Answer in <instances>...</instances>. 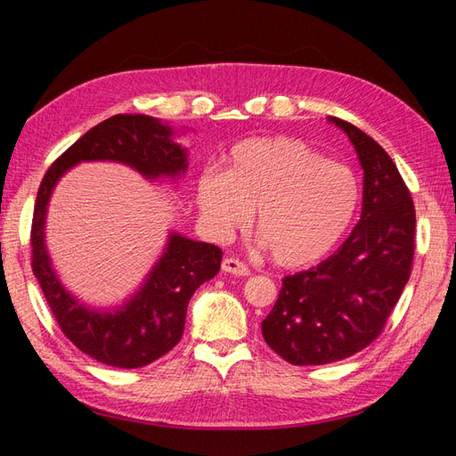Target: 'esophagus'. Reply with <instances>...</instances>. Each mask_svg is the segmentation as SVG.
Returning <instances> with one entry per match:
<instances>
[{
    "label": "esophagus",
    "mask_w": 456,
    "mask_h": 456,
    "mask_svg": "<svg viewBox=\"0 0 456 456\" xmlns=\"http://www.w3.org/2000/svg\"><path fill=\"white\" fill-rule=\"evenodd\" d=\"M221 268L225 270V273H229V274H237V276H248V274H250L248 266H247L245 263H240L239 258H233V256L223 258Z\"/></svg>",
    "instance_id": "34e87169"
}]
</instances>
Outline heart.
Listing matches in <instances>:
<instances>
[{"instance_id":"obj_1","label":"heart","mask_w":456,"mask_h":456,"mask_svg":"<svg viewBox=\"0 0 456 456\" xmlns=\"http://www.w3.org/2000/svg\"><path fill=\"white\" fill-rule=\"evenodd\" d=\"M358 201L354 174L296 137L240 141L227 152L225 170H206L198 180L200 209L213 231L225 235L243 227L256 208V237L286 268L331 253Z\"/></svg>"}]
</instances>
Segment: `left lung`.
<instances>
[{
  "instance_id": "left-lung-1",
  "label": "left lung",
  "mask_w": 456,
  "mask_h": 456,
  "mask_svg": "<svg viewBox=\"0 0 456 456\" xmlns=\"http://www.w3.org/2000/svg\"><path fill=\"white\" fill-rule=\"evenodd\" d=\"M331 121L362 164V213L335 255L284 276L263 322L266 345L296 366L343 361L376 341L408 284L415 253V206L390 154L353 123Z\"/></svg>"
}]
</instances>
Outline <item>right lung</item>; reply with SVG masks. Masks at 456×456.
Segmentation results:
<instances>
[{"label": "right lung", "mask_w": 456, "mask_h": 456, "mask_svg": "<svg viewBox=\"0 0 456 456\" xmlns=\"http://www.w3.org/2000/svg\"><path fill=\"white\" fill-rule=\"evenodd\" d=\"M172 131L149 115H113L58 157L38 186L31 223V268L61 331L98 362L141 368L180 343L191 294L221 268V248L170 235L167 253L141 292L115 314L82 307L58 282L45 250V213L54 183L82 160H118L149 178L178 176L186 170V151Z\"/></svg>", "instance_id": "right-lung-1"}]
</instances>
